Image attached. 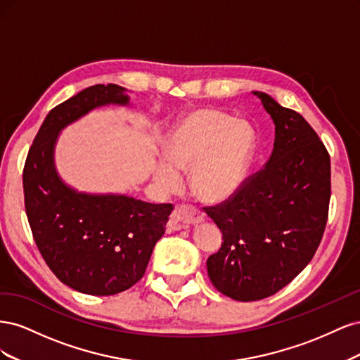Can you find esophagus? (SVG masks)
I'll list each match as a JSON object with an SVG mask.
<instances>
[{"label":"esophagus","instance_id":"34e87169","mask_svg":"<svg viewBox=\"0 0 360 360\" xmlns=\"http://www.w3.org/2000/svg\"><path fill=\"white\" fill-rule=\"evenodd\" d=\"M172 222L180 226H191L204 222V213L191 205H179L171 216Z\"/></svg>","mask_w":360,"mask_h":360}]
</instances>
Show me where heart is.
Instances as JSON below:
<instances>
[{"instance_id":"1","label":"heart","mask_w":360,"mask_h":360,"mask_svg":"<svg viewBox=\"0 0 360 360\" xmlns=\"http://www.w3.org/2000/svg\"><path fill=\"white\" fill-rule=\"evenodd\" d=\"M257 148L255 130L245 120L212 108L183 114L167 138L168 156L155 163V181L171 192L181 186L183 172L202 201L230 198L243 184Z\"/></svg>"}]
</instances>
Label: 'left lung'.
<instances>
[{
    "label": "left lung",
    "mask_w": 360,
    "mask_h": 360,
    "mask_svg": "<svg viewBox=\"0 0 360 360\" xmlns=\"http://www.w3.org/2000/svg\"><path fill=\"white\" fill-rule=\"evenodd\" d=\"M252 94L274 120V151L231 198L205 210L224 237L207 259L209 278L238 302L271 296L308 266L330 201V158L315 130L269 94Z\"/></svg>",
    "instance_id": "8db88e82"
}]
</instances>
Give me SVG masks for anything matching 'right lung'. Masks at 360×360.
<instances>
[{
  "mask_svg": "<svg viewBox=\"0 0 360 360\" xmlns=\"http://www.w3.org/2000/svg\"><path fill=\"white\" fill-rule=\"evenodd\" d=\"M108 105H130L127 90L97 84L53 108L24 168L25 212L43 259L63 284L91 296L122 292L144 276L172 212V204L79 192L60 177L53 158L61 130Z\"/></svg>",
  "mask_w": 360,
  "mask_h": 360,
  "instance_id": "obj_1",
  "label": "right lung"
}]
</instances>
